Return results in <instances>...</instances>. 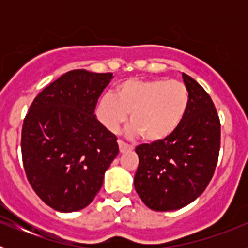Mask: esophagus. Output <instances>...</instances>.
Listing matches in <instances>:
<instances>
[{"label":"esophagus","mask_w":248,"mask_h":248,"mask_svg":"<svg viewBox=\"0 0 248 248\" xmlns=\"http://www.w3.org/2000/svg\"><path fill=\"white\" fill-rule=\"evenodd\" d=\"M118 145H119L120 153H125V151L131 150V149H133V146L128 145V144L124 143V141H122V140H118Z\"/></svg>","instance_id":"esophagus-1"}]
</instances>
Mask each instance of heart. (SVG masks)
I'll return each mask as SVG.
<instances>
[{
  "label": "heart",
  "instance_id": "b5f03b06",
  "mask_svg": "<svg viewBox=\"0 0 248 248\" xmlns=\"http://www.w3.org/2000/svg\"><path fill=\"white\" fill-rule=\"evenodd\" d=\"M189 104V89L180 80L129 79L115 87V95L104 94L95 113L102 125L114 134L130 114L129 135L141 134L149 143H157L174 134Z\"/></svg>",
  "mask_w": 248,
  "mask_h": 248
}]
</instances>
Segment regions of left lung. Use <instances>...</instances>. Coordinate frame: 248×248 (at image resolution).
<instances>
[{
  "label": "left lung",
  "instance_id": "1",
  "mask_svg": "<svg viewBox=\"0 0 248 248\" xmlns=\"http://www.w3.org/2000/svg\"><path fill=\"white\" fill-rule=\"evenodd\" d=\"M190 104L180 126L168 139L137 146L134 187L149 209L174 211L189 205L209 185L220 151L217 111L205 89L187 74Z\"/></svg>",
  "mask_w": 248,
  "mask_h": 248
}]
</instances>
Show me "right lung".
I'll list each match as a JSON object with an SVG mask.
<instances>
[{"label":"right lung","instance_id":"add662e5","mask_svg":"<svg viewBox=\"0 0 248 248\" xmlns=\"http://www.w3.org/2000/svg\"><path fill=\"white\" fill-rule=\"evenodd\" d=\"M113 73L69 71L34 98L22 126V160L32 189L59 212L89 205L117 157V137L97 119Z\"/></svg>","mask_w":248,"mask_h":248}]
</instances>
